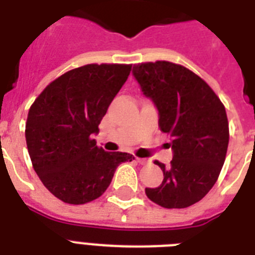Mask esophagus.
<instances>
[{"label": "esophagus", "instance_id": "obj_1", "mask_svg": "<svg viewBox=\"0 0 255 255\" xmlns=\"http://www.w3.org/2000/svg\"><path fill=\"white\" fill-rule=\"evenodd\" d=\"M136 160H137V163L141 164V165H144V164H148V163H149V160L141 159V157H136Z\"/></svg>", "mask_w": 255, "mask_h": 255}]
</instances>
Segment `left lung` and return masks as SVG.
<instances>
[{
    "mask_svg": "<svg viewBox=\"0 0 255 255\" xmlns=\"http://www.w3.org/2000/svg\"><path fill=\"white\" fill-rule=\"evenodd\" d=\"M144 95L159 110V126L172 137L173 159L157 188H145L147 197L167 209L193 205L217 181L229 144L225 106L202 78L168 61L133 65Z\"/></svg>",
    "mask_w": 255,
    "mask_h": 255,
    "instance_id": "left-lung-1",
    "label": "left lung"
}]
</instances>
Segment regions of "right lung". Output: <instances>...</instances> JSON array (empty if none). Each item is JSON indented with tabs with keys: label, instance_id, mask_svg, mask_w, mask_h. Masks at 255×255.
Segmentation results:
<instances>
[{
	"label": "right lung",
	"instance_id": "obj_1",
	"mask_svg": "<svg viewBox=\"0 0 255 255\" xmlns=\"http://www.w3.org/2000/svg\"><path fill=\"white\" fill-rule=\"evenodd\" d=\"M131 69L120 63L81 66L54 79L31 104L27 151L38 177L61 201H94L111 184L119 164L135 159L106 152L92 139Z\"/></svg>",
	"mask_w": 255,
	"mask_h": 255
}]
</instances>
